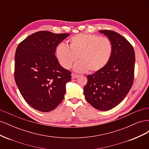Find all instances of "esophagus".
<instances>
[{"mask_svg": "<svg viewBox=\"0 0 149 149\" xmlns=\"http://www.w3.org/2000/svg\"><path fill=\"white\" fill-rule=\"evenodd\" d=\"M71 76H72V78H78V76H79V75L78 74H75V73H72V74H71Z\"/></svg>", "mask_w": 149, "mask_h": 149, "instance_id": "esophagus-1", "label": "esophagus"}]
</instances>
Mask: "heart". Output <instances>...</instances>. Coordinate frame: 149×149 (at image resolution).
I'll return each mask as SVG.
<instances>
[{
  "mask_svg": "<svg viewBox=\"0 0 149 149\" xmlns=\"http://www.w3.org/2000/svg\"><path fill=\"white\" fill-rule=\"evenodd\" d=\"M68 45L69 48L61 43L57 46L58 60L64 68L70 69L78 57L79 61L74 70L79 73L101 70L109 62L113 50L109 38L93 34L76 35L69 39Z\"/></svg>",
  "mask_w": 149,
  "mask_h": 149,
  "instance_id": "1",
  "label": "heart"
}]
</instances>
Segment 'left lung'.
<instances>
[{
  "label": "left lung",
  "instance_id": "left-lung-1",
  "mask_svg": "<svg viewBox=\"0 0 149 149\" xmlns=\"http://www.w3.org/2000/svg\"><path fill=\"white\" fill-rule=\"evenodd\" d=\"M111 40L113 50L107 64L88 75L84 87L86 101L96 109L107 111L118 106L127 96L134 83L135 52L131 44L114 31H100Z\"/></svg>",
  "mask_w": 149,
  "mask_h": 149
}]
</instances>
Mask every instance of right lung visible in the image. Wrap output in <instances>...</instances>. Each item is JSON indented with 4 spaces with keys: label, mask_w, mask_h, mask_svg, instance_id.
I'll list each match as a JSON object with an SVG mask.
<instances>
[{
    "label": "right lung",
    "mask_w": 149,
    "mask_h": 149,
    "mask_svg": "<svg viewBox=\"0 0 149 149\" xmlns=\"http://www.w3.org/2000/svg\"><path fill=\"white\" fill-rule=\"evenodd\" d=\"M69 35L37 31L16 49L15 83L25 101L35 109L49 112L63 100L71 73L60 65L55 53L58 45Z\"/></svg>",
    "instance_id": "obj_1"
}]
</instances>
